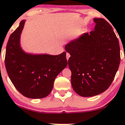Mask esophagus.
<instances>
[{
	"label": "esophagus",
	"mask_w": 125,
	"mask_h": 125,
	"mask_svg": "<svg viewBox=\"0 0 125 125\" xmlns=\"http://www.w3.org/2000/svg\"><path fill=\"white\" fill-rule=\"evenodd\" d=\"M70 56H71V54L69 53H66V59L67 61H68L69 58H70Z\"/></svg>",
	"instance_id": "obj_1"
}]
</instances>
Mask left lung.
Wrapping results in <instances>:
<instances>
[{"label": "left lung", "instance_id": "left-lung-1", "mask_svg": "<svg viewBox=\"0 0 125 125\" xmlns=\"http://www.w3.org/2000/svg\"><path fill=\"white\" fill-rule=\"evenodd\" d=\"M94 30L65 46L71 54V83L77 94L90 97L102 94L114 79L120 62L118 39L102 18H94Z\"/></svg>", "mask_w": 125, "mask_h": 125}]
</instances>
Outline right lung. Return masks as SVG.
Listing matches in <instances>:
<instances>
[{"instance_id":"obj_1","label":"right lung","mask_w":125,"mask_h":125,"mask_svg":"<svg viewBox=\"0 0 125 125\" xmlns=\"http://www.w3.org/2000/svg\"><path fill=\"white\" fill-rule=\"evenodd\" d=\"M25 21L23 20L10 36L6 46L5 66L10 79L24 96L40 99L49 94L57 76L66 67V54L26 53L20 46V37Z\"/></svg>"}]
</instances>
